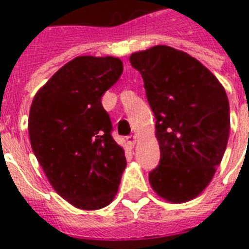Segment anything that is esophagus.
<instances>
[{"label": "esophagus", "instance_id": "34e87169", "mask_svg": "<svg viewBox=\"0 0 249 249\" xmlns=\"http://www.w3.org/2000/svg\"><path fill=\"white\" fill-rule=\"evenodd\" d=\"M136 136L135 135H131V136L127 137V142H128V145L130 146H135V144H136Z\"/></svg>", "mask_w": 249, "mask_h": 249}]
</instances>
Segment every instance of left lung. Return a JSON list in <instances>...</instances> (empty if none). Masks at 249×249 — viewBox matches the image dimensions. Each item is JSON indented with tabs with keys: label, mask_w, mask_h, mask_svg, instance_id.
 <instances>
[{
	"label": "left lung",
	"mask_w": 249,
	"mask_h": 249,
	"mask_svg": "<svg viewBox=\"0 0 249 249\" xmlns=\"http://www.w3.org/2000/svg\"><path fill=\"white\" fill-rule=\"evenodd\" d=\"M130 63L144 79L157 119L160 160L149 182L167 202H189L208 186L225 153L230 131L225 89L196 57L170 46L134 53Z\"/></svg>",
	"instance_id": "8db88e82"
}]
</instances>
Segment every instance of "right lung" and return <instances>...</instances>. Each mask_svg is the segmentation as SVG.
Wrapping results in <instances>:
<instances>
[{
    "label": "right lung",
    "instance_id": "obj_1",
    "mask_svg": "<svg viewBox=\"0 0 249 249\" xmlns=\"http://www.w3.org/2000/svg\"><path fill=\"white\" fill-rule=\"evenodd\" d=\"M123 71L121 59L78 56L61 67L32 101L28 132L55 192L79 210H100L118 192L126 157L110 135L101 97Z\"/></svg>",
    "mask_w": 249,
    "mask_h": 249
}]
</instances>
